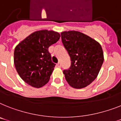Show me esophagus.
Listing matches in <instances>:
<instances>
[{"label":"esophagus","mask_w":121,"mask_h":121,"mask_svg":"<svg viewBox=\"0 0 121 121\" xmlns=\"http://www.w3.org/2000/svg\"><path fill=\"white\" fill-rule=\"evenodd\" d=\"M57 66L58 67H61V64H60V62H58L57 64Z\"/></svg>","instance_id":"obj_1"}]
</instances>
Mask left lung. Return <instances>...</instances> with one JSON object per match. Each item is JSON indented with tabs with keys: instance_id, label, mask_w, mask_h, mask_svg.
Instances as JSON below:
<instances>
[{
	"instance_id": "obj_1",
	"label": "left lung",
	"mask_w": 121,
	"mask_h": 121,
	"mask_svg": "<svg viewBox=\"0 0 121 121\" xmlns=\"http://www.w3.org/2000/svg\"><path fill=\"white\" fill-rule=\"evenodd\" d=\"M62 42L69 54L71 65L63 73L68 83L74 88L89 85L97 77L104 61L99 43L76 31L61 33Z\"/></svg>"
}]
</instances>
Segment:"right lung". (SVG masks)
Here are the masks:
<instances>
[{
    "mask_svg": "<svg viewBox=\"0 0 121 121\" xmlns=\"http://www.w3.org/2000/svg\"><path fill=\"white\" fill-rule=\"evenodd\" d=\"M60 37V34L54 31H37L15 47V67L27 84L41 88L48 82L56 65L52 62L48 48L57 42Z\"/></svg>",
    "mask_w": 121,
    "mask_h": 121,
    "instance_id": "1",
    "label": "right lung"
}]
</instances>
